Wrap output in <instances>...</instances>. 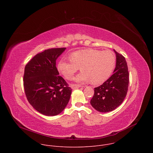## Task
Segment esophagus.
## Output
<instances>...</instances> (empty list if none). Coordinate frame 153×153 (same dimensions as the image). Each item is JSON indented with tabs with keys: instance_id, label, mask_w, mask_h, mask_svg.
<instances>
[{
	"instance_id": "34e87169",
	"label": "esophagus",
	"mask_w": 153,
	"mask_h": 153,
	"mask_svg": "<svg viewBox=\"0 0 153 153\" xmlns=\"http://www.w3.org/2000/svg\"><path fill=\"white\" fill-rule=\"evenodd\" d=\"M82 86L80 85H79V84H71L70 85V87L72 88V89H76V88H80V87H81Z\"/></svg>"
}]
</instances>
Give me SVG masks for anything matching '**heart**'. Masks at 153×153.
I'll list each match as a JSON object with an SVG mask.
<instances>
[{
    "label": "heart",
    "mask_w": 153,
    "mask_h": 153,
    "mask_svg": "<svg viewBox=\"0 0 153 153\" xmlns=\"http://www.w3.org/2000/svg\"><path fill=\"white\" fill-rule=\"evenodd\" d=\"M70 60L60 59L57 65L58 72L67 80H71L79 68L82 71L74 79L78 82L91 80L93 84H100L112 74L116 63L115 54L110 50L88 49L76 51Z\"/></svg>",
    "instance_id": "b5f03b06"
}]
</instances>
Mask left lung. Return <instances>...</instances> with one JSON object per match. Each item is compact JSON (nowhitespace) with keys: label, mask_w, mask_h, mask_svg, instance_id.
Here are the masks:
<instances>
[{"label":"left lung","mask_w":153,"mask_h":153,"mask_svg":"<svg viewBox=\"0 0 153 153\" xmlns=\"http://www.w3.org/2000/svg\"><path fill=\"white\" fill-rule=\"evenodd\" d=\"M116 65L113 74L102 85L94 88L90 101L92 106L99 112L113 111L125 99L129 84V73L125 58L114 50Z\"/></svg>","instance_id":"1"}]
</instances>
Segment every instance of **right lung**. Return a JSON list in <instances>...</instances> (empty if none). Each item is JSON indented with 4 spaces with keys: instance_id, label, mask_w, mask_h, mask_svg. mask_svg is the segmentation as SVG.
Listing matches in <instances>:
<instances>
[{
    "instance_id": "1",
    "label": "right lung",
    "mask_w": 153,
    "mask_h": 153,
    "mask_svg": "<svg viewBox=\"0 0 153 153\" xmlns=\"http://www.w3.org/2000/svg\"><path fill=\"white\" fill-rule=\"evenodd\" d=\"M66 48H50L37 54L26 65L25 95L30 105L48 116L60 114L67 106L72 90L56 68V59Z\"/></svg>"
}]
</instances>
